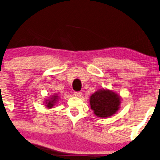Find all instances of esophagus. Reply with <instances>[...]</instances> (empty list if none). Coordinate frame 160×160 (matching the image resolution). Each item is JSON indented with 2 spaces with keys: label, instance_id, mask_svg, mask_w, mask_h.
<instances>
[{
  "label": "esophagus",
  "instance_id": "1",
  "mask_svg": "<svg viewBox=\"0 0 160 160\" xmlns=\"http://www.w3.org/2000/svg\"><path fill=\"white\" fill-rule=\"evenodd\" d=\"M74 94L75 95L76 97H78V98H79V97H80L82 95V92H75L74 93Z\"/></svg>",
  "mask_w": 160,
  "mask_h": 160
}]
</instances>
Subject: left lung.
Here are the masks:
<instances>
[{"label":"left lung","instance_id":"1","mask_svg":"<svg viewBox=\"0 0 160 160\" xmlns=\"http://www.w3.org/2000/svg\"><path fill=\"white\" fill-rule=\"evenodd\" d=\"M90 106L94 114L100 118H108L120 109L121 98L112 90L101 88L90 97Z\"/></svg>","mask_w":160,"mask_h":160}]
</instances>
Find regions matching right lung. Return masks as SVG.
<instances>
[{
    "label": "right lung",
    "instance_id": "obj_1",
    "mask_svg": "<svg viewBox=\"0 0 160 160\" xmlns=\"http://www.w3.org/2000/svg\"><path fill=\"white\" fill-rule=\"evenodd\" d=\"M58 100H59V96L58 94H54V95H52L50 98H48V99H46L45 100V106H46V108H52L55 106L57 102H58Z\"/></svg>",
    "mask_w": 160,
    "mask_h": 160
}]
</instances>
